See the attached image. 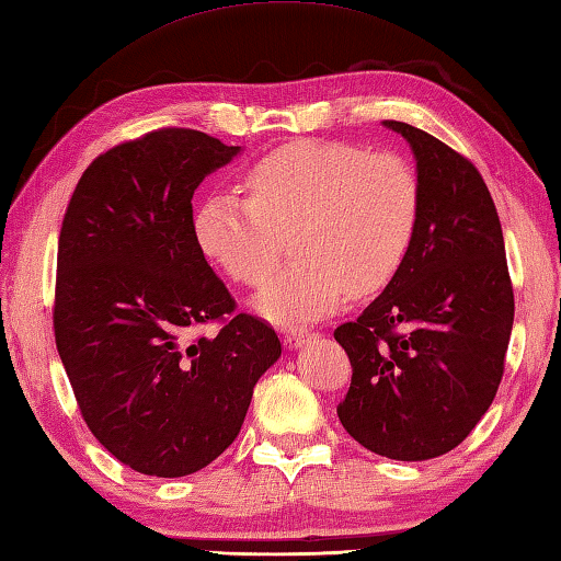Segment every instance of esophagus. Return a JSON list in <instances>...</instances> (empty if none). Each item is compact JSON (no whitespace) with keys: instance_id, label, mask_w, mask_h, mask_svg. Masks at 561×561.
Segmentation results:
<instances>
[{"instance_id":"obj_1","label":"esophagus","mask_w":561,"mask_h":561,"mask_svg":"<svg viewBox=\"0 0 561 561\" xmlns=\"http://www.w3.org/2000/svg\"><path fill=\"white\" fill-rule=\"evenodd\" d=\"M308 340H310V332L295 330V332H288V334L283 336V344H285V348H298V346H302Z\"/></svg>"}]
</instances>
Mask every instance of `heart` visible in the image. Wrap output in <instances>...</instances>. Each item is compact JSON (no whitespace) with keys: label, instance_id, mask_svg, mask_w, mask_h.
Returning <instances> with one entry per match:
<instances>
[{"label":"heart","instance_id":"b5f03b06","mask_svg":"<svg viewBox=\"0 0 561 561\" xmlns=\"http://www.w3.org/2000/svg\"><path fill=\"white\" fill-rule=\"evenodd\" d=\"M244 183L249 197L215 190L203 199L195 237L231 280L256 288L276 273L290 234L295 261L256 298L276 324H308L346 293L383 290L415 239L420 183L396 153L300 139L259 158Z\"/></svg>","mask_w":561,"mask_h":561}]
</instances>
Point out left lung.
I'll use <instances>...</instances> for the list:
<instances>
[{"instance_id": "8db88e82", "label": "left lung", "mask_w": 561, "mask_h": 561, "mask_svg": "<svg viewBox=\"0 0 561 561\" xmlns=\"http://www.w3.org/2000/svg\"><path fill=\"white\" fill-rule=\"evenodd\" d=\"M415 156L420 217L383 293L334 330L352 362L336 408L358 445L398 461L442 457L491 408L513 330L501 219L471 161L405 122H383Z\"/></svg>"}]
</instances>
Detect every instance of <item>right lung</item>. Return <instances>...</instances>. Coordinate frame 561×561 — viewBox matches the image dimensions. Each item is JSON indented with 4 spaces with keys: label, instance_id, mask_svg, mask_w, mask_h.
<instances>
[{
    "label": "right lung",
    "instance_id": "obj_1",
    "mask_svg": "<svg viewBox=\"0 0 561 561\" xmlns=\"http://www.w3.org/2000/svg\"><path fill=\"white\" fill-rule=\"evenodd\" d=\"M241 146L158 129L94 158L58 239L53 330L84 422L134 471L178 479L244 425L278 334L234 298L197 244L193 195ZM225 319L217 335L199 323Z\"/></svg>",
    "mask_w": 561,
    "mask_h": 561
}]
</instances>
